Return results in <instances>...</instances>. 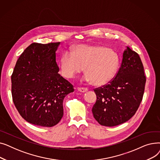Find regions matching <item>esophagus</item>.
Masks as SVG:
<instances>
[{"label": "esophagus", "mask_w": 160, "mask_h": 160, "mask_svg": "<svg viewBox=\"0 0 160 160\" xmlns=\"http://www.w3.org/2000/svg\"><path fill=\"white\" fill-rule=\"evenodd\" d=\"M78 90L80 92H81V93H86V92H87L88 91V88H78Z\"/></svg>", "instance_id": "esophagus-1"}]
</instances>
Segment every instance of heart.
<instances>
[{
	"instance_id": "heart-1",
	"label": "heart",
	"mask_w": 160,
	"mask_h": 160,
	"mask_svg": "<svg viewBox=\"0 0 160 160\" xmlns=\"http://www.w3.org/2000/svg\"><path fill=\"white\" fill-rule=\"evenodd\" d=\"M119 66L118 54L108 47L98 45H76L72 52L65 51L60 58L61 72L71 78L81 72L85 67L83 80L95 86L110 83L115 77Z\"/></svg>"
}]
</instances>
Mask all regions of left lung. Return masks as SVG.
I'll return each mask as SVG.
<instances>
[{"label": "left lung", "mask_w": 160, "mask_h": 160, "mask_svg": "<svg viewBox=\"0 0 160 160\" xmlns=\"http://www.w3.org/2000/svg\"><path fill=\"white\" fill-rule=\"evenodd\" d=\"M146 77L138 53L127 46L120 69L109 84L95 89L94 118L105 127H115L136 113L143 96Z\"/></svg>", "instance_id": "8db88e82"}]
</instances>
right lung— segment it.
<instances>
[{"label": "right lung", "mask_w": 160, "mask_h": 160, "mask_svg": "<svg viewBox=\"0 0 160 160\" xmlns=\"http://www.w3.org/2000/svg\"><path fill=\"white\" fill-rule=\"evenodd\" d=\"M60 42L33 43L21 54L12 75L13 103L27 122L44 127L57 124L63 115L65 97L72 84L58 73L56 52Z\"/></svg>", "instance_id": "add662e5"}]
</instances>
